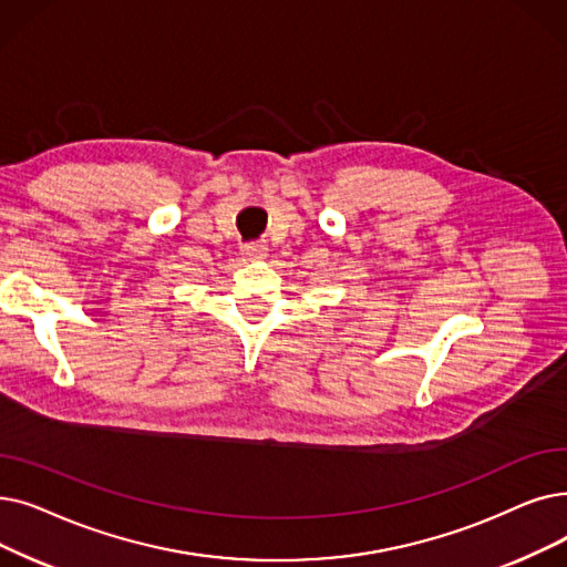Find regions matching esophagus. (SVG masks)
<instances>
[{"instance_id":"esophagus-1","label":"esophagus","mask_w":567,"mask_h":567,"mask_svg":"<svg viewBox=\"0 0 567 567\" xmlns=\"http://www.w3.org/2000/svg\"><path fill=\"white\" fill-rule=\"evenodd\" d=\"M266 245L261 243H250V245H243V255L248 259H264L266 257Z\"/></svg>"}]
</instances>
